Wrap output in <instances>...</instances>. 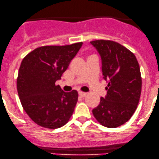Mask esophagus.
Returning <instances> with one entry per match:
<instances>
[{
  "instance_id": "esophagus-1",
  "label": "esophagus",
  "mask_w": 159,
  "mask_h": 159,
  "mask_svg": "<svg viewBox=\"0 0 159 159\" xmlns=\"http://www.w3.org/2000/svg\"><path fill=\"white\" fill-rule=\"evenodd\" d=\"M79 95H80L81 97H85L87 95V93H83V92H79Z\"/></svg>"
}]
</instances>
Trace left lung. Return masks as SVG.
Wrapping results in <instances>:
<instances>
[{
	"mask_svg": "<svg viewBox=\"0 0 159 159\" xmlns=\"http://www.w3.org/2000/svg\"><path fill=\"white\" fill-rule=\"evenodd\" d=\"M91 44L102 57V73L107 82L105 98L93 110L98 123L115 128L127 122L137 108L142 90L139 63L129 49L111 40H95Z\"/></svg>",
	"mask_w": 159,
	"mask_h": 159,
	"instance_id": "8db88e82",
	"label": "left lung"
}]
</instances>
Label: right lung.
Returning <instances> with one entry per match:
<instances>
[{
    "instance_id": "1",
    "label": "right lung",
    "mask_w": 159,
    "mask_h": 159,
    "mask_svg": "<svg viewBox=\"0 0 159 159\" xmlns=\"http://www.w3.org/2000/svg\"><path fill=\"white\" fill-rule=\"evenodd\" d=\"M82 45L83 42L42 46L22 61L16 81L19 98L29 117L41 127H61L72 116L78 93H65L55 82L61 79Z\"/></svg>"
}]
</instances>
